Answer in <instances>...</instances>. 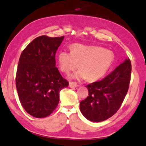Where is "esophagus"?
I'll use <instances>...</instances> for the list:
<instances>
[{"mask_svg": "<svg viewBox=\"0 0 146 146\" xmlns=\"http://www.w3.org/2000/svg\"><path fill=\"white\" fill-rule=\"evenodd\" d=\"M77 84L75 82H69V86L71 88H76L77 87Z\"/></svg>", "mask_w": 146, "mask_h": 146, "instance_id": "1", "label": "esophagus"}]
</instances>
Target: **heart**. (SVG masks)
Instances as JSON below:
<instances>
[{"instance_id":"heart-1","label":"heart","mask_w":146,"mask_h":146,"mask_svg":"<svg viewBox=\"0 0 146 146\" xmlns=\"http://www.w3.org/2000/svg\"><path fill=\"white\" fill-rule=\"evenodd\" d=\"M71 51L59 52L58 62L60 70L66 74L77 68L80 69L73 77L94 80L107 72L114 62V54L111 50L96 46L74 44Z\"/></svg>"}]
</instances>
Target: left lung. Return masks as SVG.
<instances>
[{"instance_id": "obj_1", "label": "left lung", "mask_w": 146, "mask_h": 146, "mask_svg": "<svg viewBox=\"0 0 146 146\" xmlns=\"http://www.w3.org/2000/svg\"><path fill=\"white\" fill-rule=\"evenodd\" d=\"M131 62L126 59L102 80L86 86L88 96L80 101V110L90 121H103L115 114L128 92Z\"/></svg>"}]
</instances>
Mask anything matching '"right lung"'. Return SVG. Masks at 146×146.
I'll return each mask as SVG.
<instances>
[{
  "instance_id": "1",
  "label": "right lung",
  "mask_w": 146,
  "mask_h": 146,
  "mask_svg": "<svg viewBox=\"0 0 146 146\" xmlns=\"http://www.w3.org/2000/svg\"><path fill=\"white\" fill-rule=\"evenodd\" d=\"M64 36H41L21 54L15 82L21 104L32 116L43 118L58 105L60 92L69 82L56 67L55 54Z\"/></svg>"
}]
</instances>
